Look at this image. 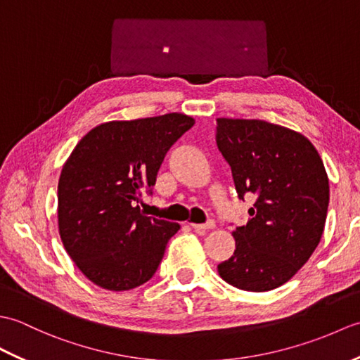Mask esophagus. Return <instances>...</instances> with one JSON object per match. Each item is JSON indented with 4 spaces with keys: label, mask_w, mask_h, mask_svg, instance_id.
Here are the masks:
<instances>
[{
    "label": "esophagus",
    "mask_w": 360,
    "mask_h": 360,
    "mask_svg": "<svg viewBox=\"0 0 360 360\" xmlns=\"http://www.w3.org/2000/svg\"><path fill=\"white\" fill-rule=\"evenodd\" d=\"M192 226L196 232H205V231H210V229H213L215 227V223H213V221H209V223H205V224H190Z\"/></svg>",
    "instance_id": "esophagus-1"
}]
</instances>
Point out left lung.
Instances as JSON below:
<instances>
[{"label":"left lung","mask_w":360,"mask_h":360,"mask_svg":"<svg viewBox=\"0 0 360 360\" xmlns=\"http://www.w3.org/2000/svg\"><path fill=\"white\" fill-rule=\"evenodd\" d=\"M217 143L232 168L240 200L254 195L233 255L218 264L229 285L264 292L308 262L323 233L330 182L308 137L259 119H217Z\"/></svg>","instance_id":"1"}]
</instances>
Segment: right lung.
Instances as JSON below:
<instances>
[{
	"label": "right lung",
	"mask_w": 360,
	"mask_h": 360,
	"mask_svg": "<svg viewBox=\"0 0 360 360\" xmlns=\"http://www.w3.org/2000/svg\"><path fill=\"white\" fill-rule=\"evenodd\" d=\"M195 125L181 112L111 120L82 137L58 179V232L68 255L94 285L128 290L155 275L178 223L143 215L136 202L160 164Z\"/></svg>",
	"instance_id": "add662e5"
}]
</instances>
